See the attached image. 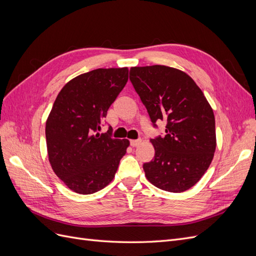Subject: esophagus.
Masks as SVG:
<instances>
[{
    "instance_id": "1",
    "label": "esophagus",
    "mask_w": 256,
    "mask_h": 256,
    "mask_svg": "<svg viewBox=\"0 0 256 256\" xmlns=\"http://www.w3.org/2000/svg\"><path fill=\"white\" fill-rule=\"evenodd\" d=\"M141 142H142L141 138H138V140H131L130 141V145L132 146V147H136V146H138V145L141 144Z\"/></svg>"
}]
</instances>
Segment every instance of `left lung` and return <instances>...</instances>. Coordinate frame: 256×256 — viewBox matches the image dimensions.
I'll return each mask as SVG.
<instances>
[{
    "mask_svg": "<svg viewBox=\"0 0 256 256\" xmlns=\"http://www.w3.org/2000/svg\"><path fill=\"white\" fill-rule=\"evenodd\" d=\"M129 74L154 127L159 120L166 122V136L150 140L154 157L143 164L146 178L164 191L190 189L207 171L216 150L210 104L196 83L176 68L131 67Z\"/></svg>",
    "mask_w": 256,
    "mask_h": 256,
    "instance_id": "left-lung-1",
    "label": "left lung"
}]
</instances>
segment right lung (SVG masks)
Masks as SVG:
<instances>
[{
  "label": "right lung",
  "instance_id": "1",
  "mask_svg": "<svg viewBox=\"0 0 256 256\" xmlns=\"http://www.w3.org/2000/svg\"><path fill=\"white\" fill-rule=\"evenodd\" d=\"M128 81V68H99L60 90L46 122L50 164L67 187L92 194L109 184L126 154L128 140L97 131Z\"/></svg>",
  "mask_w": 256,
  "mask_h": 256
}]
</instances>
